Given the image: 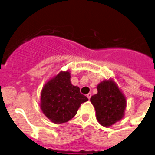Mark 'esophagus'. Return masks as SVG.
Listing matches in <instances>:
<instances>
[{"instance_id":"34e87169","label":"esophagus","mask_w":155,"mask_h":155,"mask_svg":"<svg viewBox=\"0 0 155 155\" xmlns=\"http://www.w3.org/2000/svg\"><path fill=\"white\" fill-rule=\"evenodd\" d=\"M87 97L88 99H90V98H91V93L87 94Z\"/></svg>"}]
</instances>
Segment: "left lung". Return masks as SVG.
<instances>
[{"instance_id":"obj_1","label":"left lung","mask_w":155,"mask_h":155,"mask_svg":"<svg viewBox=\"0 0 155 155\" xmlns=\"http://www.w3.org/2000/svg\"><path fill=\"white\" fill-rule=\"evenodd\" d=\"M97 93L91 97L97 120L108 128L124 117L127 101L124 93L113 79L103 80L97 86Z\"/></svg>"}]
</instances>
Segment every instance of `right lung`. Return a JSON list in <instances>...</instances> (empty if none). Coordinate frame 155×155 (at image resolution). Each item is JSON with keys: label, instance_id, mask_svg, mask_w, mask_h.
<instances>
[{"label": "right lung", "instance_id": "add662e5", "mask_svg": "<svg viewBox=\"0 0 155 155\" xmlns=\"http://www.w3.org/2000/svg\"><path fill=\"white\" fill-rule=\"evenodd\" d=\"M87 101L80 87L71 84V73L67 70L59 71L45 83L41 91L40 107L50 121L62 124L73 118Z\"/></svg>", "mask_w": 155, "mask_h": 155}]
</instances>
